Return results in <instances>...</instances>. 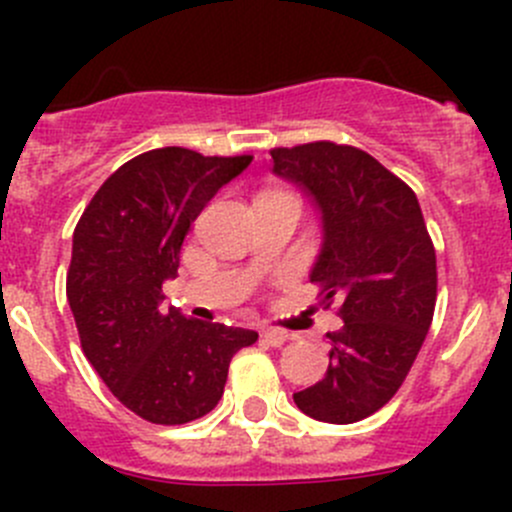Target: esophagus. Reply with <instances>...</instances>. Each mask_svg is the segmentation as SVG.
I'll return each instance as SVG.
<instances>
[{
    "label": "esophagus",
    "mask_w": 512,
    "mask_h": 512,
    "mask_svg": "<svg viewBox=\"0 0 512 512\" xmlns=\"http://www.w3.org/2000/svg\"><path fill=\"white\" fill-rule=\"evenodd\" d=\"M262 339H265L270 347H282V344L289 339V334L280 327H267V329H262Z\"/></svg>",
    "instance_id": "obj_1"
}]
</instances>
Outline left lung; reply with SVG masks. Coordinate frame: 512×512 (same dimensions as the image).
I'll list each match as a JSON object with an SVG mask.
<instances>
[{
  "label": "left lung",
  "instance_id": "obj_1",
  "mask_svg": "<svg viewBox=\"0 0 512 512\" xmlns=\"http://www.w3.org/2000/svg\"><path fill=\"white\" fill-rule=\"evenodd\" d=\"M275 173L322 210L324 245L312 270L322 307L344 327L327 334L322 381L294 404L324 423H354L389 404L414 366L436 309V250L414 190L361 148L334 141L272 148Z\"/></svg>",
  "mask_w": 512,
  "mask_h": 512
}]
</instances>
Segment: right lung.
<instances>
[{
	"mask_svg": "<svg viewBox=\"0 0 512 512\" xmlns=\"http://www.w3.org/2000/svg\"><path fill=\"white\" fill-rule=\"evenodd\" d=\"M250 160L180 146L146 151L108 175L76 223L66 297L81 349L111 394L151 423L210 414L230 359L257 342L252 329L198 322L160 304L190 223Z\"/></svg>",
	"mask_w": 512,
	"mask_h": 512,
	"instance_id": "add662e5",
	"label": "right lung"
}]
</instances>
